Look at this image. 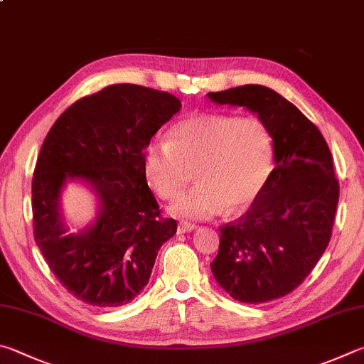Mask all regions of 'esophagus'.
Returning <instances> with one entry per match:
<instances>
[{
	"mask_svg": "<svg viewBox=\"0 0 364 364\" xmlns=\"http://www.w3.org/2000/svg\"><path fill=\"white\" fill-rule=\"evenodd\" d=\"M196 229V224H191V223H180L176 228V232L178 234H186L191 232V230Z\"/></svg>",
	"mask_w": 364,
	"mask_h": 364,
	"instance_id": "34e87169",
	"label": "esophagus"
}]
</instances>
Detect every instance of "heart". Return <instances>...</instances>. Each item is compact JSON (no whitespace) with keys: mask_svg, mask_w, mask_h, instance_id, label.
<instances>
[{"mask_svg":"<svg viewBox=\"0 0 364 364\" xmlns=\"http://www.w3.org/2000/svg\"><path fill=\"white\" fill-rule=\"evenodd\" d=\"M143 170L165 200L179 196L196 171L200 183L171 203V215L205 220L226 207L239 213L257 200L272 175V135L255 116H193L175 124L168 140L146 144Z\"/></svg>","mask_w":364,"mask_h":364,"instance_id":"obj_1","label":"heart"}]
</instances>
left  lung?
Masks as SVG:
<instances>
[{
    "label": "left lung",
    "instance_id": "8db88e82",
    "mask_svg": "<svg viewBox=\"0 0 364 364\" xmlns=\"http://www.w3.org/2000/svg\"><path fill=\"white\" fill-rule=\"evenodd\" d=\"M207 97L255 113L274 141L272 175L247 213L220 229L211 272L235 301L279 299L306 280L331 239L339 202L331 151L320 130L266 85L247 84Z\"/></svg>",
    "mask_w": 364,
    "mask_h": 364
}]
</instances>
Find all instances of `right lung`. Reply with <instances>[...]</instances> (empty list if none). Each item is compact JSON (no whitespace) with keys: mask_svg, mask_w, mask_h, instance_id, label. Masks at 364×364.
<instances>
[{"mask_svg":"<svg viewBox=\"0 0 364 364\" xmlns=\"http://www.w3.org/2000/svg\"><path fill=\"white\" fill-rule=\"evenodd\" d=\"M181 108L167 92L114 84L84 97L52 125L31 183L33 232L49 269L79 301L119 307L148 285L161 247L176 234L148 188L143 151ZM81 182L97 213L71 235L61 194Z\"/></svg>","mask_w":364,"mask_h":364,"instance_id":"obj_1","label":"right lung"}]
</instances>
